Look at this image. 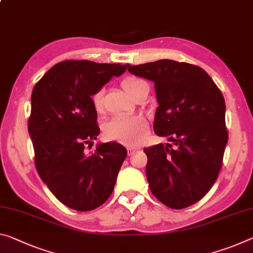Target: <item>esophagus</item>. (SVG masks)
<instances>
[{
	"label": "esophagus",
	"instance_id": "obj_1",
	"mask_svg": "<svg viewBox=\"0 0 253 253\" xmlns=\"http://www.w3.org/2000/svg\"><path fill=\"white\" fill-rule=\"evenodd\" d=\"M138 147H134V146H128L127 147V151H128V155H131L134 153L135 151H137Z\"/></svg>",
	"mask_w": 253,
	"mask_h": 253
}]
</instances>
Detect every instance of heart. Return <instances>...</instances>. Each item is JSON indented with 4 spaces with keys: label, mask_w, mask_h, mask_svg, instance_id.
Returning <instances> with one entry per match:
<instances>
[{
    "label": "heart",
    "mask_w": 253,
    "mask_h": 253,
    "mask_svg": "<svg viewBox=\"0 0 253 253\" xmlns=\"http://www.w3.org/2000/svg\"><path fill=\"white\" fill-rule=\"evenodd\" d=\"M139 82H142V80L129 78L123 82V86L127 93H129L130 90ZM103 93H105V90L100 87L91 97L94 109L98 111L102 108ZM146 129L147 122L138 115L114 116L103 124V133L108 139L128 144V145L137 142L146 133Z\"/></svg>",
    "instance_id": "heart-1"
}]
</instances>
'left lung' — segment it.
<instances>
[{"instance_id":"left-lung-1","label":"left lung","mask_w":253,"mask_h":253,"mask_svg":"<svg viewBox=\"0 0 253 253\" xmlns=\"http://www.w3.org/2000/svg\"><path fill=\"white\" fill-rule=\"evenodd\" d=\"M127 70L154 82V131L172 143L144 148L152 194L173 210L199 202L218 177L228 138L222 92L192 64L160 59Z\"/></svg>"}]
</instances>
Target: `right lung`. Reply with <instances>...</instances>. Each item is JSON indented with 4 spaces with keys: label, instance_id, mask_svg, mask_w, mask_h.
Here are the masks:
<instances>
[{
    "label": "right lung",
    "instance_id": "1",
    "mask_svg": "<svg viewBox=\"0 0 253 253\" xmlns=\"http://www.w3.org/2000/svg\"><path fill=\"white\" fill-rule=\"evenodd\" d=\"M126 65L91 61L56 64L31 93L28 130L39 177L64 205L86 211L110 197L127 151L116 142L100 143L87 153L100 128L92 94Z\"/></svg>",
    "mask_w": 253,
    "mask_h": 253
}]
</instances>
